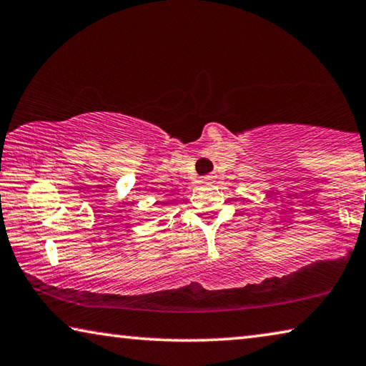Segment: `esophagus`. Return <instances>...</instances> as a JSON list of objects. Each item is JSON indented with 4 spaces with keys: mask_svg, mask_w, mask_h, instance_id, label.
Masks as SVG:
<instances>
[{
    "mask_svg": "<svg viewBox=\"0 0 366 366\" xmlns=\"http://www.w3.org/2000/svg\"><path fill=\"white\" fill-rule=\"evenodd\" d=\"M202 181H204V184H212L214 181V176H213V174H208V176L202 179Z\"/></svg>",
    "mask_w": 366,
    "mask_h": 366,
    "instance_id": "obj_1",
    "label": "esophagus"
}]
</instances>
